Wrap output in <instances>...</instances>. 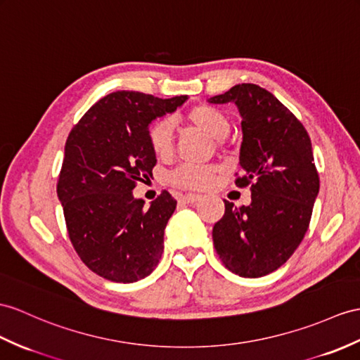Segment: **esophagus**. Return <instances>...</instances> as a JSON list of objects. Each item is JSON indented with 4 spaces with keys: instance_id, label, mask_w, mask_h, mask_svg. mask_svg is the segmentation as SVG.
Here are the masks:
<instances>
[{
    "instance_id": "34e87169",
    "label": "esophagus",
    "mask_w": 360,
    "mask_h": 360,
    "mask_svg": "<svg viewBox=\"0 0 360 360\" xmlns=\"http://www.w3.org/2000/svg\"><path fill=\"white\" fill-rule=\"evenodd\" d=\"M180 200L183 201V203L192 205V203H197V201H200L201 195H198V194H185V195L180 197Z\"/></svg>"
}]
</instances>
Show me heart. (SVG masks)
I'll use <instances>...</instances> for the list:
<instances>
[{
  "mask_svg": "<svg viewBox=\"0 0 360 360\" xmlns=\"http://www.w3.org/2000/svg\"><path fill=\"white\" fill-rule=\"evenodd\" d=\"M185 120L214 139H223L231 129V120L226 112L212 105H195L185 112ZM148 143L153 153L166 159L174 151V128L171 120L159 119L148 128ZM221 172L217 165H192L185 163L175 168L168 175V183L180 189H206L212 185L215 177Z\"/></svg>",
  "mask_w": 360,
  "mask_h": 360,
  "instance_id": "b5f03b06",
  "label": "heart"
}]
</instances>
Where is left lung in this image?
I'll return each mask as SVG.
<instances>
[{
    "instance_id": "8db88e82",
    "label": "left lung",
    "mask_w": 360,
    "mask_h": 360,
    "mask_svg": "<svg viewBox=\"0 0 360 360\" xmlns=\"http://www.w3.org/2000/svg\"><path fill=\"white\" fill-rule=\"evenodd\" d=\"M210 102H235L240 110L244 174H235V185L252 191L249 206L224 200L214 248L232 274L264 276L293 255L309 229L319 192L310 136L285 105L255 84L235 85Z\"/></svg>"
}]
</instances>
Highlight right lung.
Returning <instances> with one entry per match:
<instances>
[{
	"mask_svg": "<svg viewBox=\"0 0 360 360\" xmlns=\"http://www.w3.org/2000/svg\"><path fill=\"white\" fill-rule=\"evenodd\" d=\"M188 96L159 99L139 91L105 96L70 131L58 197L67 232L84 264L114 283H136L159 264L166 223L177 201L162 191L150 207L133 197L153 177L148 125Z\"/></svg>",
	"mask_w": 360,
	"mask_h": 360,
	"instance_id": "1",
	"label": "right lung"
}]
</instances>
